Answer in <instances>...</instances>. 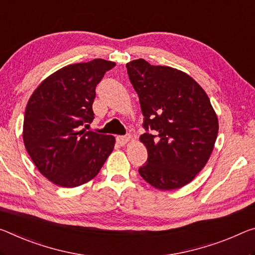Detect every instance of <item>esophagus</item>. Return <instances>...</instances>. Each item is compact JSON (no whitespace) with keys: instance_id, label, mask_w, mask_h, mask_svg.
<instances>
[{"instance_id":"esophagus-1","label":"esophagus","mask_w":255,"mask_h":255,"mask_svg":"<svg viewBox=\"0 0 255 255\" xmlns=\"http://www.w3.org/2000/svg\"><path fill=\"white\" fill-rule=\"evenodd\" d=\"M129 140H130V136L126 135V136H118L117 137V142H118L119 145L121 146H124V145H126Z\"/></svg>"}]
</instances>
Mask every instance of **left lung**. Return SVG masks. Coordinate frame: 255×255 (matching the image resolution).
<instances>
[{
	"label": "left lung",
	"instance_id": "1",
	"mask_svg": "<svg viewBox=\"0 0 255 255\" xmlns=\"http://www.w3.org/2000/svg\"><path fill=\"white\" fill-rule=\"evenodd\" d=\"M126 67L144 116L139 139L148 157L139 175L161 191L183 187L203 169L215 146L219 125L211 102L183 71L143 59Z\"/></svg>",
	"mask_w": 255,
	"mask_h": 255
}]
</instances>
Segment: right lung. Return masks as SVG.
Here are the masks:
<instances>
[{
  "mask_svg": "<svg viewBox=\"0 0 255 255\" xmlns=\"http://www.w3.org/2000/svg\"><path fill=\"white\" fill-rule=\"evenodd\" d=\"M115 62L94 59L55 71L28 101L23 143L39 172L62 187H77L98 175L115 147V137L86 130L95 88Z\"/></svg>",
  "mask_w": 255,
  "mask_h": 255,
  "instance_id": "right-lung-1",
  "label": "right lung"
}]
</instances>
